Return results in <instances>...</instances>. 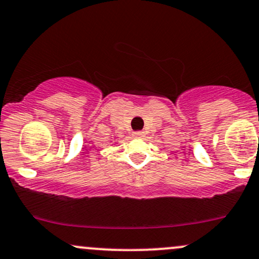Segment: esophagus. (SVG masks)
Wrapping results in <instances>:
<instances>
[{"instance_id":"obj_1","label":"esophagus","mask_w":259,"mask_h":259,"mask_svg":"<svg viewBox=\"0 0 259 259\" xmlns=\"http://www.w3.org/2000/svg\"><path fill=\"white\" fill-rule=\"evenodd\" d=\"M133 136L134 138H141V136H144V132H134L133 133Z\"/></svg>"}]
</instances>
